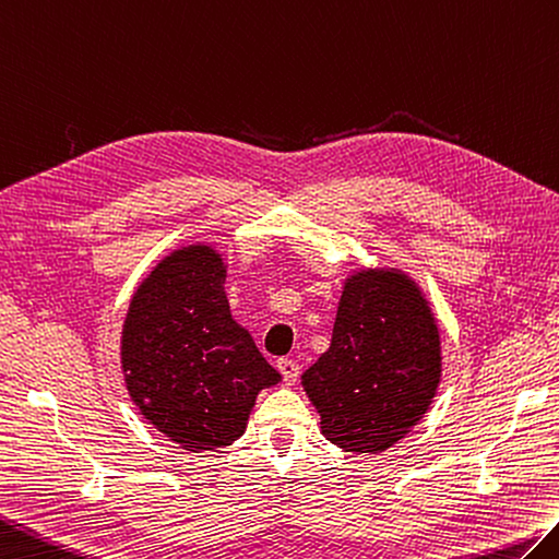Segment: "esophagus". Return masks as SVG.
I'll return each instance as SVG.
<instances>
[{
	"mask_svg": "<svg viewBox=\"0 0 559 559\" xmlns=\"http://www.w3.org/2000/svg\"><path fill=\"white\" fill-rule=\"evenodd\" d=\"M277 368H280V373H282V378L287 384H294L296 380H299V364L292 361V358H280Z\"/></svg>",
	"mask_w": 559,
	"mask_h": 559,
	"instance_id": "obj_1",
	"label": "esophagus"
}]
</instances>
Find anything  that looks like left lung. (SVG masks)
<instances>
[{
	"instance_id": "left-lung-1",
	"label": "left lung",
	"mask_w": 559,
	"mask_h": 559,
	"mask_svg": "<svg viewBox=\"0 0 559 559\" xmlns=\"http://www.w3.org/2000/svg\"><path fill=\"white\" fill-rule=\"evenodd\" d=\"M442 376L438 320L396 267L344 280L330 349L301 376L320 430L354 454H380L426 416Z\"/></svg>"
}]
</instances>
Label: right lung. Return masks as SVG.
<instances>
[{"label": "right lung", "instance_id": "right-lung-1", "mask_svg": "<svg viewBox=\"0 0 559 559\" xmlns=\"http://www.w3.org/2000/svg\"><path fill=\"white\" fill-rule=\"evenodd\" d=\"M227 263L207 243L181 246L133 292L121 373L147 424L189 452L239 440L260 390L282 376L231 318Z\"/></svg>", "mask_w": 559, "mask_h": 559}]
</instances>
